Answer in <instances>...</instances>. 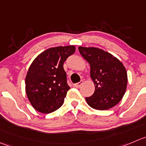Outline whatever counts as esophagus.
Instances as JSON below:
<instances>
[{
	"label": "esophagus",
	"mask_w": 146,
	"mask_h": 146,
	"mask_svg": "<svg viewBox=\"0 0 146 146\" xmlns=\"http://www.w3.org/2000/svg\"><path fill=\"white\" fill-rule=\"evenodd\" d=\"M82 84H83V81H80V82H77V83H76V84H74V86L75 87H80Z\"/></svg>",
	"instance_id": "obj_1"
}]
</instances>
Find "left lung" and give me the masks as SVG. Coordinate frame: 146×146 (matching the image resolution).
Wrapping results in <instances>:
<instances>
[{
  "label": "left lung",
  "mask_w": 146,
  "mask_h": 146,
  "mask_svg": "<svg viewBox=\"0 0 146 146\" xmlns=\"http://www.w3.org/2000/svg\"><path fill=\"white\" fill-rule=\"evenodd\" d=\"M79 51L90 65V77L95 85V92L85 98L91 108L105 110L117 105L126 90L125 68L115 56L98 48L80 46Z\"/></svg>",
  "instance_id": "left-lung-1"
}]
</instances>
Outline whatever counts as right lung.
Segmentation results:
<instances>
[{
  "mask_svg": "<svg viewBox=\"0 0 146 146\" xmlns=\"http://www.w3.org/2000/svg\"><path fill=\"white\" fill-rule=\"evenodd\" d=\"M74 51V46L48 48L32 62L26 77V92L37 111L51 113L63 105L70 89L64 62Z\"/></svg>",
  "mask_w": 146,
  "mask_h": 146,
  "instance_id": "right-lung-1",
  "label": "right lung"
}]
</instances>
